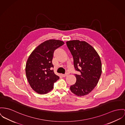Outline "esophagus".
<instances>
[{"mask_svg":"<svg viewBox=\"0 0 125 125\" xmlns=\"http://www.w3.org/2000/svg\"><path fill=\"white\" fill-rule=\"evenodd\" d=\"M67 75H68V73H65V74H63V75H62V76L63 77H66V76H67Z\"/></svg>","mask_w":125,"mask_h":125,"instance_id":"1","label":"esophagus"}]
</instances>
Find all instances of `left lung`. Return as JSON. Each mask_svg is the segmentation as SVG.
<instances>
[{
    "label": "left lung",
    "mask_w": 125,
    "mask_h": 125,
    "mask_svg": "<svg viewBox=\"0 0 125 125\" xmlns=\"http://www.w3.org/2000/svg\"><path fill=\"white\" fill-rule=\"evenodd\" d=\"M74 59V66L79 74H75L76 82L71 91L77 96L90 93L96 86L102 73L100 58L96 50L85 41L78 40L66 42Z\"/></svg>",
    "instance_id": "1"
}]
</instances>
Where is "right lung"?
Listing matches in <instances>:
<instances>
[{
    "label": "right lung",
    "instance_id": "1",
    "mask_svg": "<svg viewBox=\"0 0 125 125\" xmlns=\"http://www.w3.org/2000/svg\"><path fill=\"white\" fill-rule=\"evenodd\" d=\"M62 41L47 40L40 44L29 56L26 65V74L31 88L39 94L51 91L59 77L52 68L55 50L64 45Z\"/></svg>",
    "mask_w": 125,
    "mask_h": 125
}]
</instances>
